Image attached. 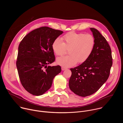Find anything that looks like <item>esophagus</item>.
Returning a JSON list of instances; mask_svg holds the SVG:
<instances>
[{
    "label": "esophagus",
    "instance_id": "1",
    "mask_svg": "<svg viewBox=\"0 0 123 123\" xmlns=\"http://www.w3.org/2000/svg\"><path fill=\"white\" fill-rule=\"evenodd\" d=\"M61 69H62V71H64V70H65V69H67V68H65V67H62L61 68Z\"/></svg>",
    "mask_w": 123,
    "mask_h": 123
}]
</instances>
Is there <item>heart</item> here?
I'll list each match as a JSON object with an SVG mask.
<instances>
[{
	"label": "heart",
	"instance_id": "1",
	"mask_svg": "<svg viewBox=\"0 0 123 123\" xmlns=\"http://www.w3.org/2000/svg\"><path fill=\"white\" fill-rule=\"evenodd\" d=\"M56 38L52 44V49L57 55H64L68 49V55L57 58L56 62L63 67H71L78 62L82 63L89 58L94 49L95 40L90 34L71 32L62 37Z\"/></svg>",
	"mask_w": 123,
	"mask_h": 123
}]
</instances>
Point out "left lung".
<instances>
[{
    "label": "left lung",
    "instance_id": "obj_1",
    "mask_svg": "<svg viewBox=\"0 0 123 123\" xmlns=\"http://www.w3.org/2000/svg\"><path fill=\"white\" fill-rule=\"evenodd\" d=\"M95 43L91 55L80 65L72 68L69 87L75 94L82 97L96 92L108 79L112 65L111 47L100 32L90 28Z\"/></svg>",
    "mask_w": 123,
    "mask_h": 123
}]
</instances>
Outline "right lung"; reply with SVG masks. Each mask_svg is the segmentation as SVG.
I'll return each instance as SVG.
<instances>
[{
  "label": "right lung",
  "instance_id": "add662e5",
  "mask_svg": "<svg viewBox=\"0 0 123 123\" xmlns=\"http://www.w3.org/2000/svg\"><path fill=\"white\" fill-rule=\"evenodd\" d=\"M63 32L42 27L29 32L20 42L16 67L21 83L30 93L36 96L44 94L61 72L60 66L47 65L55 61L52 44Z\"/></svg>",
  "mask_w": 123,
  "mask_h": 123
}]
</instances>
